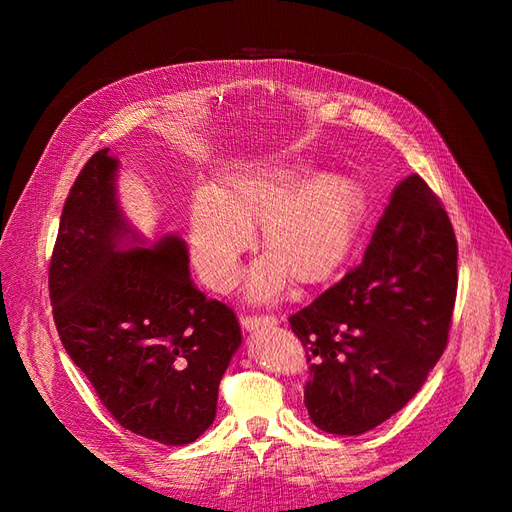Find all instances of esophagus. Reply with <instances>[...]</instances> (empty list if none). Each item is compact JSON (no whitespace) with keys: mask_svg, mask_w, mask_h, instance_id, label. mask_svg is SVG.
<instances>
[{"mask_svg":"<svg viewBox=\"0 0 512 512\" xmlns=\"http://www.w3.org/2000/svg\"><path fill=\"white\" fill-rule=\"evenodd\" d=\"M242 321V328L244 330H248V332H253V330H259V328H266V325H277L279 323V319L275 317V314H262V317H257V314H253V317H242L239 319Z\"/></svg>","mask_w":512,"mask_h":512,"instance_id":"1","label":"esophagus"}]
</instances>
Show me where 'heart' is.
I'll return each mask as SVG.
<instances>
[{"mask_svg": "<svg viewBox=\"0 0 512 512\" xmlns=\"http://www.w3.org/2000/svg\"><path fill=\"white\" fill-rule=\"evenodd\" d=\"M363 215V193L352 178L325 173L306 180L281 167H250L200 189L191 200L189 246L206 288L235 284L242 255L259 244L266 255L250 268L246 292L255 301L281 295L292 279L323 286L350 257Z\"/></svg>", "mask_w": 512, "mask_h": 512, "instance_id": "1", "label": "heart"}]
</instances>
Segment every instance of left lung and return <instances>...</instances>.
<instances>
[{
    "label": "left lung",
    "instance_id": "obj_1",
    "mask_svg": "<svg viewBox=\"0 0 512 512\" xmlns=\"http://www.w3.org/2000/svg\"><path fill=\"white\" fill-rule=\"evenodd\" d=\"M455 292L451 220L413 173L391 193L363 262L288 319L312 363L310 420L361 436L405 407L447 347Z\"/></svg>",
    "mask_w": 512,
    "mask_h": 512
}]
</instances>
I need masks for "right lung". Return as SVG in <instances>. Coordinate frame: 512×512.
Returning a JSON list of instances; mask_svg holds the SVG:
<instances>
[{
	"mask_svg": "<svg viewBox=\"0 0 512 512\" xmlns=\"http://www.w3.org/2000/svg\"><path fill=\"white\" fill-rule=\"evenodd\" d=\"M107 151L85 162L63 204L48 270L52 317L112 418L180 447L213 424L242 332L231 308L193 286L178 235L125 250L138 235L118 209V160Z\"/></svg>",
	"mask_w": 512,
	"mask_h": 512,
	"instance_id": "1",
	"label": "right lung"
}]
</instances>
